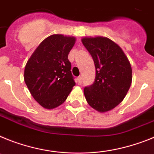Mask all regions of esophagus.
I'll list each match as a JSON object with an SVG mask.
<instances>
[{
    "mask_svg": "<svg viewBox=\"0 0 154 154\" xmlns=\"http://www.w3.org/2000/svg\"><path fill=\"white\" fill-rule=\"evenodd\" d=\"M81 83H82V77L80 76V77H77V84H78V85H81Z\"/></svg>",
    "mask_w": 154,
    "mask_h": 154,
    "instance_id": "34e87169",
    "label": "esophagus"
}]
</instances>
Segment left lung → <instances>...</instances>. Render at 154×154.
<instances>
[{
  "instance_id": "obj_1",
  "label": "left lung",
  "mask_w": 154,
  "mask_h": 154,
  "mask_svg": "<svg viewBox=\"0 0 154 154\" xmlns=\"http://www.w3.org/2000/svg\"><path fill=\"white\" fill-rule=\"evenodd\" d=\"M81 41L96 70L93 85L84 89L87 101L97 112L112 110L122 101L131 86L130 63L122 49L106 37H85Z\"/></svg>"
}]
</instances>
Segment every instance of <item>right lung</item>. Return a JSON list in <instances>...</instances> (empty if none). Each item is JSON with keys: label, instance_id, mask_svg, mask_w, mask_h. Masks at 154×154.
<instances>
[{"label": "right lung", "instance_id": "obj_1", "mask_svg": "<svg viewBox=\"0 0 154 154\" xmlns=\"http://www.w3.org/2000/svg\"><path fill=\"white\" fill-rule=\"evenodd\" d=\"M73 36L52 35L39 44L28 60L24 80L34 99L45 109L62 105L76 85L68 54Z\"/></svg>", "mask_w": 154, "mask_h": 154}]
</instances>
